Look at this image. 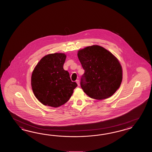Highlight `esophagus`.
I'll list each match as a JSON object with an SVG mask.
<instances>
[{
	"label": "esophagus",
	"mask_w": 152,
	"mask_h": 152,
	"mask_svg": "<svg viewBox=\"0 0 152 152\" xmlns=\"http://www.w3.org/2000/svg\"><path fill=\"white\" fill-rule=\"evenodd\" d=\"M76 81V83H77V85L79 86H80V81H79V80H77Z\"/></svg>",
	"instance_id": "obj_1"
}]
</instances>
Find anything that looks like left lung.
<instances>
[{"instance_id":"1","label":"left lung","mask_w":152,"mask_h":152,"mask_svg":"<svg viewBox=\"0 0 152 152\" xmlns=\"http://www.w3.org/2000/svg\"><path fill=\"white\" fill-rule=\"evenodd\" d=\"M77 56L85 70L80 82L84 92L97 100L111 96L119 88L123 79L119 60L110 52L98 45L80 50Z\"/></svg>"}]
</instances>
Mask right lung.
<instances>
[{"label":"right lung","mask_w":152,"mask_h":152,"mask_svg":"<svg viewBox=\"0 0 152 152\" xmlns=\"http://www.w3.org/2000/svg\"><path fill=\"white\" fill-rule=\"evenodd\" d=\"M66 55L55 53L44 56L33 71L31 86L37 99L44 105L57 107L69 101L77 84L72 82L64 69Z\"/></svg>","instance_id":"add662e5"}]
</instances>
